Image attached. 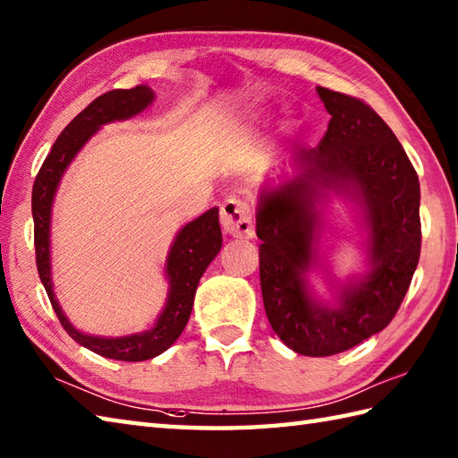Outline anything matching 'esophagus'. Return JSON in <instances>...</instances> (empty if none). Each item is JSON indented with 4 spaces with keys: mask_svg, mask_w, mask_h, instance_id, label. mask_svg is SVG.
Here are the masks:
<instances>
[{
    "mask_svg": "<svg viewBox=\"0 0 458 458\" xmlns=\"http://www.w3.org/2000/svg\"><path fill=\"white\" fill-rule=\"evenodd\" d=\"M220 222L226 234L234 238H251L254 236V212L250 204L236 197L224 200L220 208Z\"/></svg>",
    "mask_w": 458,
    "mask_h": 458,
    "instance_id": "34e87169",
    "label": "esophagus"
}]
</instances>
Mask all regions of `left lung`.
I'll return each instance as SVG.
<instances>
[{"label": "left lung", "instance_id": "1", "mask_svg": "<svg viewBox=\"0 0 458 458\" xmlns=\"http://www.w3.org/2000/svg\"><path fill=\"white\" fill-rule=\"evenodd\" d=\"M330 114L313 149H299L291 174L264 182L256 234L259 281L271 328L297 354L333 356L384 330L410 289L421 251L420 179L394 131L362 100L317 86ZM352 201L367 232V271L336 280L319 259L324 207ZM323 268L325 300L308 274Z\"/></svg>", "mask_w": 458, "mask_h": 458}]
</instances>
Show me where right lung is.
Listing matches in <instances>:
<instances>
[{
	"label": "right lung",
	"mask_w": 458,
	"mask_h": 458,
	"mask_svg": "<svg viewBox=\"0 0 458 458\" xmlns=\"http://www.w3.org/2000/svg\"><path fill=\"white\" fill-rule=\"evenodd\" d=\"M153 100L155 92L145 84L135 86L131 90H112L98 96L58 135L51 153L47 155L43 167L37 174L31 197L37 269L58 320L81 346L104 358L123 360V362H141V360L159 356L187 327L199 281L222 248L218 208L214 207L207 210L199 218L184 224L177 232L167 259H165V279H167L169 289L163 310L155 318L151 328L125 336L86 335L68 320L64 310L58 305L51 271V218L63 174L79 151L90 141L92 135L102 130L106 123L123 122L141 114Z\"/></svg>",
	"instance_id": "1"
}]
</instances>
